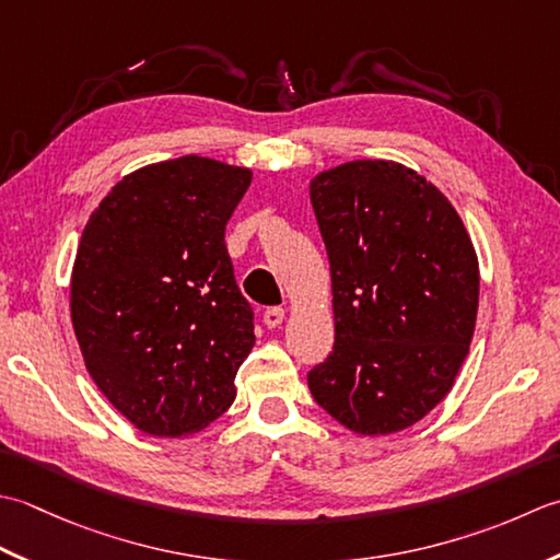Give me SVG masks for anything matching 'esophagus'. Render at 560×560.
Masks as SVG:
<instances>
[{
    "label": "esophagus",
    "mask_w": 560,
    "mask_h": 560,
    "mask_svg": "<svg viewBox=\"0 0 560 560\" xmlns=\"http://www.w3.org/2000/svg\"><path fill=\"white\" fill-rule=\"evenodd\" d=\"M282 322H284V310H280V306H270V310L264 312V324L268 328H278Z\"/></svg>",
    "instance_id": "esophagus-1"
}]
</instances>
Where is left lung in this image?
<instances>
[{
  "mask_svg": "<svg viewBox=\"0 0 560 560\" xmlns=\"http://www.w3.org/2000/svg\"><path fill=\"white\" fill-rule=\"evenodd\" d=\"M336 340L306 374L330 418L389 435L425 418L469 355L478 258L452 202L413 168L358 159L310 184Z\"/></svg>",
  "mask_w": 560,
  "mask_h": 560,
  "instance_id": "obj_1",
  "label": "left lung"
}]
</instances>
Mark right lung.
<instances>
[{
  "mask_svg": "<svg viewBox=\"0 0 560 560\" xmlns=\"http://www.w3.org/2000/svg\"><path fill=\"white\" fill-rule=\"evenodd\" d=\"M250 171L178 156L120 178L91 212L70 288L84 364L154 438H184L232 406L256 343L224 230Z\"/></svg>",
  "mask_w": 560,
  "mask_h": 560,
  "instance_id": "right-lung-1",
  "label": "right lung"
}]
</instances>
